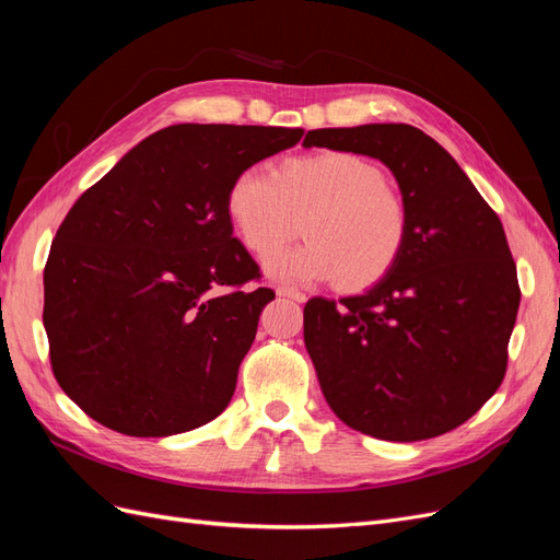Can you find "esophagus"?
Returning <instances> with one entry per match:
<instances>
[{
    "instance_id": "obj_1",
    "label": "esophagus",
    "mask_w": 560,
    "mask_h": 560,
    "mask_svg": "<svg viewBox=\"0 0 560 560\" xmlns=\"http://www.w3.org/2000/svg\"><path fill=\"white\" fill-rule=\"evenodd\" d=\"M276 294H278V296H287V299H294V301H299V303H303V301L308 299V296L303 294V292L294 290V287H284V284H282V287H278Z\"/></svg>"
}]
</instances>
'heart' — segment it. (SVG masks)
Segmentation results:
<instances>
[{
	"label": "heart",
	"instance_id": "obj_1",
	"mask_svg": "<svg viewBox=\"0 0 560 560\" xmlns=\"http://www.w3.org/2000/svg\"><path fill=\"white\" fill-rule=\"evenodd\" d=\"M294 212L306 243L276 252L264 270L287 284H315L341 276L346 287L385 278L409 241L406 200L385 173L352 151H319L287 161L280 173L249 165L226 191V217L241 243L266 257L292 233Z\"/></svg>",
	"mask_w": 560,
	"mask_h": 560
}]
</instances>
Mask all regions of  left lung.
I'll use <instances>...</instances> for the list:
<instances>
[{
  "label": "left lung",
  "mask_w": 560,
  "mask_h": 560,
  "mask_svg": "<svg viewBox=\"0 0 560 560\" xmlns=\"http://www.w3.org/2000/svg\"><path fill=\"white\" fill-rule=\"evenodd\" d=\"M303 147L378 159L411 217L399 261L371 290L303 308V341L331 411L385 442L463 425L495 395L521 290L500 217L430 135L406 124L311 130Z\"/></svg>",
  "instance_id": "obj_1"
}]
</instances>
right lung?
<instances>
[{"mask_svg":"<svg viewBox=\"0 0 560 560\" xmlns=\"http://www.w3.org/2000/svg\"><path fill=\"white\" fill-rule=\"evenodd\" d=\"M301 128L179 124L149 135L83 194L44 268L58 385L128 436H171L222 413L276 294L233 238L226 191ZM224 289V293H219Z\"/></svg>","mask_w":560,"mask_h":560,"instance_id":"add662e5","label":"right lung"}]
</instances>
